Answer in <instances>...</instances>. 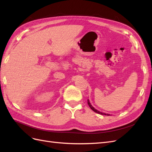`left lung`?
Here are the masks:
<instances>
[{
  "label": "left lung",
  "instance_id": "1",
  "mask_svg": "<svg viewBox=\"0 0 152 152\" xmlns=\"http://www.w3.org/2000/svg\"><path fill=\"white\" fill-rule=\"evenodd\" d=\"M88 104L89 106L90 107V108H91L93 111H94L95 112L97 113V114H101V115H110V114H105V113H102V112H99V110H97L95 109V108L93 107V106L91 104V103H90V102H89V99H88Z\"/></svg>",
  "mask_w": 152,
  "mask_h": 152
}]
</instances>
